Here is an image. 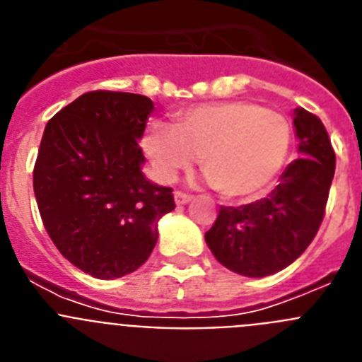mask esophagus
Here are the masks:
<instances>
[{"instance_id": "34e87169", "label": "esophagus", "mask_w": 362, "mask_h": 362, "mask_svg": "<svg viewBox=\"0 0 362 362\" xmlns=\"http://www.w3.org/2000/svg\"><path fill=\"white\" fill-rule=\"evenodd\" d=\"M174 199H175V204H177V206H183V204L190 203L192 196H188V194H183V192H175Z\"/></svg>"}]
</instances>
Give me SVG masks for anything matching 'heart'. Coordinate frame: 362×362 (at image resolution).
<instances>
[{
  "label": "heart",
  "mask_w": 362,
  "mask_h": 362,
  "mask_svg": "<svg viewBox=\"0 0 362 362\" xmlns=\"http://www.w3.org/2000/svg\"><path fill=\"white\" fill-rule=\"evenodd\" d=\"M146 153L163 181H174L201 158L204 175L223 197L245 199L274 181L288 158L292 129L286 117L248 101L197 105L174 127L152 123Z\"/></svg>",
  "instance_id": "1"
}]
</instances>
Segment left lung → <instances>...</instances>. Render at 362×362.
<instances>
[{
    "instance_id": "1",
    "label": "left lung",
    "mask_w": 362,
    "mask_h": 362,
    "mask_svg": "<svg viewBox=\"0 0 362 362\" xmlns=\"http://www.w3.org/2000/svg\"><path fill=\"white\" fill-rule=\"evenodd\" d=\"M299 158L263 199L221 206L204 241L223 267L245 277H267L292 264L313 241L325 217L335 153L325 124L305 108L293 110Z\"/></svg>"
}]
</instances>
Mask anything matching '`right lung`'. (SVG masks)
I'll return each mask as SVG.
<instances>
[{"mask_svg":"<svg viewBox=\"0 0 362 362\" xmlns=\"http://www.w3.org/2000/svg\"><path fill=\"white\" fill-rule=\"evenodd\" d=\"M152 99L129 92L79 95L47 123L34 166V194L56 248L95 279L141 267L158 223L175 209L172 188L141 172L139 139Z\"/></svg>","mask_w":362,"mask_h":362,"instance_id":"right-lung-1","label":"right lung"}]
</instances>
